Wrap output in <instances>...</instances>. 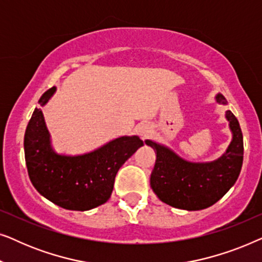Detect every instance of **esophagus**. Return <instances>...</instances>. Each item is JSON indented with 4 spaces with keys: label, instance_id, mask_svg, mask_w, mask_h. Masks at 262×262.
Masks as SVG:
<instances>
[{
    "label": "esophagus",
    "instance_id": "esophagus-1",
    "mask_svg": "<svg viewBox=\"0 0 262 262\" xmlns=\"http://www.w3.org/2000/svg\"><path fill=\"white\" fill-rule=\"evenodd\" d=\"M150 132H151V126H150L149 124H143L141 125V127H139V135L142 136V138L148 137Z\"/></svg>",
    "mask_w": 262,
    "mask_h": 262
}]
</instances>
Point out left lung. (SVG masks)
Returning <instances> with one entry per match:
<instances>
[{
    "mask_svg": "<svg viewBox=\"0 0 262 262\" xmlns=\"http://www.w3.org/2000/svg\"><path fill=\"white\" fill-rule=\"evenodd\" d=\"M216 100L227 105L222 94H217ZM225 117L232 141L224 155L212 162H188L167 146L146 139L145 144L156 154L150 186L160 200L177 209L203 210L217 203L232 187L242 168L243 136L234 114L227 111Z\"/></svg>",
    "mask_w": 262,
    "mask_h": 262,
    "instance_id": "8db88e82",
    "label": "left lung"
}]
</instances>
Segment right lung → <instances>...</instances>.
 Listing matches in <instances>:
<instances>
[{"label":"right lung","mask_w":262,"mask_h":262,"mask_svg":"<svg viewBox=\"0 0 262 262\" xmlns=\"http://www.w3.org/2000/svg\"><path fill=\"white\" fill-rule=\"evenodd\" d=\"M55 92L56 87L46 91L39 99L40 106ZM142 145L137 136H124L84 155H58L51 146L40 108L32 114L24 141L28 177L34 188L56 205L75 211H87L106 203L119 168Z\"/></svg>","instance_id":"add662e5"}]
</instances>
